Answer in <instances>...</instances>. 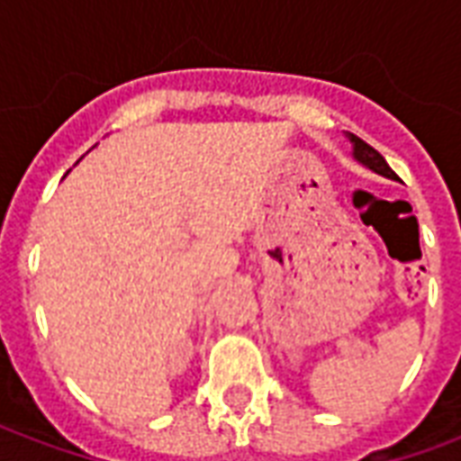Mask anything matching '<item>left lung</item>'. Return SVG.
<instances>
[{
    "label": "left lung",
    "mask_w": 461,
    "mask_h": 461,
    "mask_svg": "<svg viewBox=\"0 0 461 461\" xmlns=\"http://www.w3.org/2000/svg\"><path fill=\"white\" fill-rule=\"evenodd\" d=\"M348 138H350V142H353V155H356V160L367 165V167H370V170H375L377 175H385V177H390V180H397V175L390 170V165L385 162V158H383L373 145H367L366 140H360V138L353 135V132H348Z\"/></svg>",
    "instance_id": "obj_1"
}]
</instances>
